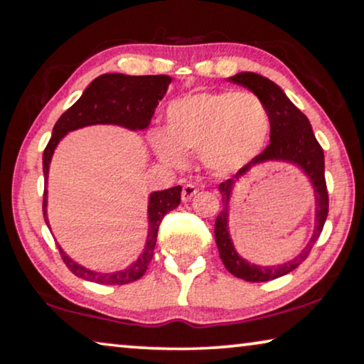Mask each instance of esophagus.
<instances>
[{
    "mask_svg": "<svg viewBox=\"0 0 364 364\" xmlns=\"http://www.w3.org/2000/svg\"><path fill=\"white\" fill-rule=\"evenodd\" d=\"M197 192H198V188L193 186V183H186V186L182 187V200L188 202Z\"/></svg>",
    "mask_w": 364,
    "mask_h": 364,
    "instance_id": "1",
    "label": "esophagus"
}]
</instances>
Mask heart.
I'll return each instance as SVG.
<instances>
[{"instance_id": "heart-1", "label": "heart", "mask_w": 364, "mask_h": 364, "mask_svg": "<svg viewBox=\"0 0 364 364\" xmlns=\"http://www.w3.org/2000/svg\"><path fill=\"white\" fill-rule=\"evenodd\" d=\"M164 134H154L157 156L182 166L183 154L198 152L212 171H237L265 146L270 112L260 97L238 91L196 92L168 104Z\"/></svg>"}]
</instances>
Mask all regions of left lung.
I'll return each instance as SVG.
<instances>
[{
  "mask_svg": "<svg viewBox=\"0 0 364 364\" xmlns=\"http://www.w3.org/2000/svg\"><path fill=\"white\" fill-rule=\"evenodd\" d=\"M232 82L240 84L250 89L257 97H260L270 112V144L265 151L243 166L237 176L218 186L222 196V210L215 218V242L223 265L232 275L242 278L245 282H268L278 277L287 275L306 260L313 245L325 225L328 217V191L325 181V154L313 134L311 124L308 117L285 96V92L270 79L255 73H238L230 77ZM267 160H285L301 166L314 183L317 200L316 230L311 243L295 261L277 267H258L252 266L237 255L232 248L231 239L228 235L226 218L230 208V196L235 178L242 175L255 163Z\"/></svg>",
  "mask_w": 364,
  "mask_h": 364,
  "instance_id": "8db88e82",
  "label": "left lung"
}]
</instances>
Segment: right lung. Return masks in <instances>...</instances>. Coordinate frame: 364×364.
I'll return each mask as SVG.
<instances>
[{"label":"right lung","mask_w":364,"mask_h":364,"mask_svg":"<svg viewBox=\"0 0 364 364\" xmlns=\"http://www.w3.org/2000/svg\"><path fill=\"white\" fill-rule=\"evenodd\" d=\"M172 79L166 74L159 76H127V74H102L89 84L82 96L58 119L54 124L53 136L49 139L43 152V172L44 182H48L49 164L58 142L74 129L92 126V124H117V126L132 129H146L151 122L157 104L166 94ZM182 187H171L167 191L154 192L149 198V235L146 248L141 257L127 267L126 270L114 273H96L87 270L76 262H73L66 253L59 248L63 262L74 275L82 280L101 283V285H127L141 278L146 273L149 263L154 257V248L157 242V232L162 218L181 203ZM46 187L43 197V215L49 227L46 217Z\"/></svg>","instance_id":"1"}]
</instances>
